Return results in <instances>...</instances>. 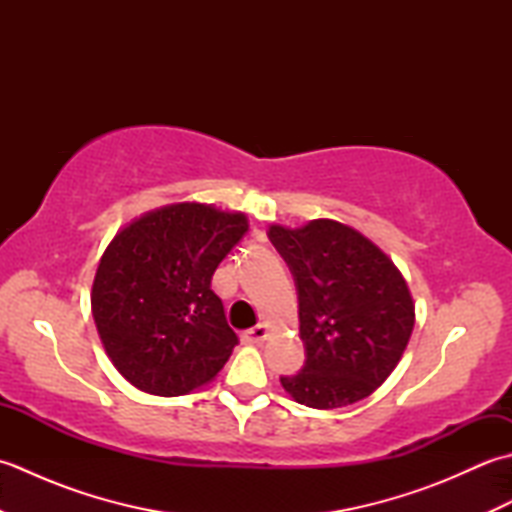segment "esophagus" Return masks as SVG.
I'll list each match as a JSON object with an SVG mask.
<instances>
[{
    "mask_svg": "<svg viewBox=\"0 0 512 512\" xmlns=\"http://www.w3.org/2000/svg\"><path fill=\"white\" fill-rule=\"evenodd\" d=\"M268 336H270L268 325L266 323H259V325H255V328H250V330L244 332V341L246 343H253V345H259V343H264Z\"/></svg>",
    "mask_w": 512,
    "mask_h": 512,
    "instance_id": "34e87169",
    "label": "esophagus"
}]
</instances>
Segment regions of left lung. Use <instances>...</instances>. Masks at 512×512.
<instances>
[{"label":"left lung","instance_id":"obj_1","mask_svg":"<svg viewBox=\"0 0 512 512\" xmlns=\"http://www.w3.org/2000/svg\"><path fill=\"white\" fill-rule=\"evenodd\" d=\"M268 237L295 277L306 345V365L281 385L312 409H339L374 394L416 323L405 277L372 239L336 220L270 224Z\"/></svg>","mask_w":512,"mask_h":512}]
</instances>
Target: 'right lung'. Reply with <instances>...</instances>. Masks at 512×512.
I'll return each instance as SVG.
<instances>
[{"label":"right lung","mask_w":512,"mask_h":512,"mask_svg":"<svg viewBox=\"0 0 512 512\" xmlns=\"http://www.w3.org/2000/svg\"><path fill=\"white\" fill-rule=\"evenodd\" d=\"M246 231L242 211L173 202L114 235L94 275L92 317L127 383L184 396L220 374L237 334L211 279Z\"/></svg>","instance_id":"obj_1"}]
</instances>
